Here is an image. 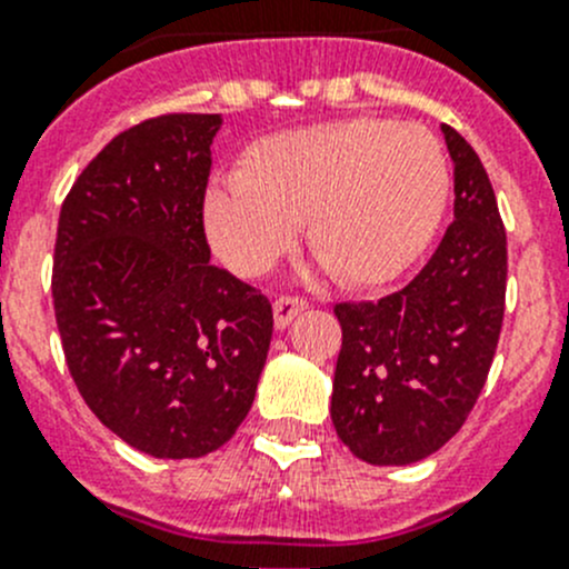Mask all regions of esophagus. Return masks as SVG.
Wrapping results in <instances>:
<instances>
[{"label": "esophagus", "mask_w": 569, "mask_h": 569, "mask_svg": "<svg viewBox=\"0 0 569 569\" xmlns=\"http://www.w3.org/2000/svg\"><path fill=\"white\" fill-rule=\"evenodd\" d=\"M306 308L308 302L300 300V297H280V300H274V327L286 330L291 325V319L306 311Z\"/></svg>", "instance_id": "esophagus-1"}]
</instances>
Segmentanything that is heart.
Instances as JSON below:
<instances>
[{
    "label": "heart",
    "instance_id": "obj_1",
    "mask_svg": "<svg viewBox=\"0 0 569 569\" xmlns=\"http://www.w3.org/2000/svg\"><path fill=\"white\" fill-rule=\"evenodd\" d=\"M449 198V159L429 129L347 120L258 142L203 198L214 256L252 278L302 237L343 286L386 283L427 248Z\"/></svg>",
    "mask_w": 569,
    "mask_h": 569
}]
</instances>
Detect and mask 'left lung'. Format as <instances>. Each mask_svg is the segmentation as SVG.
<instances>
[{"mask_svg":"<svg viewBox=\"0 0 569 569\" xmlns=\"http://www.w3.org/2000/svg\"><path fill=\"white\" fill-rule=\"evenodd\" d=\"M455 162V222L427 267L377 302H338L330 416L369 465H410L449 443L473 410L503 321L507 233L485 164L440 126Z\"/></svg>","mask_w":569,"mask_h":569,"instance_id":"8db88e82","label":"left lung"}]
</instances>
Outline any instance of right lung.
Masks as SVG:
<instances>
[{"instance_id": "obj_1", "label": "right lung", "mask_w": 569, "mask_h": 569, "mask_svg": "<svg viewBox=\"0 0 569 569\" xmlns=\"http://www.w3.org/2000/svg\"><path fill=\"white\" fill-rule=\"evenodd\" d=\"M222 114H162L82 170L54 244L57 330L93 416L142 455L233 438L272 341L261 291L211 267L203 198Z\"/></svg>"}]
</instances>
